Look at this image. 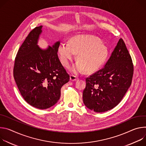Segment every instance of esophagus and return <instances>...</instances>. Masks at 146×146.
I'll use <instances>...</instances> for the list:
<instances>
[{
	"label": "esophagus",
	"mask_w": 146,
	"mask_h": 146,
	"mask_svg": "<svg viewBox=\"0 0 146 146\" xmlns=\"http://www.w3.org/2000/svg\"><path fill=\"white\" fill-rule=\"evenodd\" d=\"M70 79L71 81H75V80H76L77 79V78H76L75 76H74L73 75H71L70 76Z\"/></svg>",
	"instance_id": "esophagus-1"
}]
</instances>
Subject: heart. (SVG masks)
I'll list each match as a JSON object with an SVG mask.
<instances>
[{
  "instance_id": "b5f03b06",
  "label": "heart",
  "mask_w": 146,
  "mask_h": 146,
  "mask_svg": "<svg viewBox=\"0 0 146 146\" xmlns=\"http://www.w3.org/2000/svg\"><path fill=\"white\" fill-rule=\"evenodd\" d=\"M58 52L65 67H68L75 54H78V62L71 68L76 74L84 71L87 74L95 72L103 66L108 56L107 47L98 38L90 35L73 36L70 43L60 44Z\"/></svg>"
}]
</instances>
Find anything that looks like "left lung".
I'll use <instances>...</instances> for the list:
<instances>
[{
  "label": "left lung",
  "mask_w": 146,
  "mask_h": 146,
  "mask_svg": "<svg viewBox=\"0 0 146 146\" xmlns=\"http://www.w3.org/2000/svg\"><path fill=\"white\" fill-rule=\"evenodd\" d=\"M133 74L132 58L121 38L104 67L86 78L84 104L96 112L114 108L130 87Z\"/></svg>",
  "instance_id": "obj_1"
}]
</instances>
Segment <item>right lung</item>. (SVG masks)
Returning <instances> with one entry per match:
<instances>
[{
	"mask_svg": "<svg viewBox=\"0 0 146 146\" xmlns=\"http://www.w3.org/2000/svg\"><path fill=\"white\" fill-rule=\"evenodd\" d=\"M42 28L41 25L32 29L20 47L13 75L24 99L32 107L44 110L57 103L70 75L58 57L60 41L44 50L38 46Z\"/></svg>",
	"mask_w": 146,
	"mask_h": 146,
	"instance_id": "obj_1",
	"label": "right lung"
}]
</instances>
